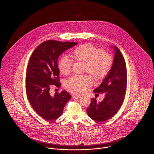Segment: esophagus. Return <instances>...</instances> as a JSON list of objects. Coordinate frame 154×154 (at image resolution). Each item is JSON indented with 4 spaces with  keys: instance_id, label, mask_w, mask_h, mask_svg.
<instances>
[{
    "instance_id": "1",
    "label": "esophagus",
    "mask_w": 154,
    "mask_h": 154,
    "mask_svg": "<svg viewBox=\"0 0 154 154\" xmlns=\"http://www.w3.org/2000/svg\"><path fill=\"white\" fill-rule=\"evenodd\" d=\"M73 97L74 99H80V98H81V96L73 95Z\"/></svg>"
}]
</instances>
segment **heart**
<instances>
[{"instance_id": "heart-1", "label": "heart", "mask_w": 154, "mask_h": 154, "mask_svg": "<svg viewBox=\"0 0 154 154\" xmlns=\"http://www.w3.org/2000/svg\"><path fill=\"white\" fill-rule=\"evenodd\" d=\"M72 56L77 60L85 63V72L96 79H102L110 72L113 60L110 54L90 44L81 45L72 52ZM73 60L66 55L60 57L58 61L59 72L67 75L70 73ZM92 81L88 75H74L65 82V88L70 92L81 94L85 93L91 85Z\"/></svg>"}]
</instances>
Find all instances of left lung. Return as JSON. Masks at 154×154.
Segmentation results:
<instances>
[{
    "instance_id": "1",
    "label": "left lung",
    "mask_w": 154,
    "mask_h": 154,
    "mask_svg": "<svg viewBox=\"0 0 154 154\" xmlns=\"http://www.w3.org/2000/svg\"><path fill=\"white\" fill-rule=\"evenodd\" d=\"M112 47L115 50L112 67L102 84L94 91L97 94L104 93L105 97L100 102H97L96 97L91 99L87 109L88 116L98 122L109 119L117 112L126 89L127 72L124 58L117 47Z\"/></svg>"
}]
</instances>
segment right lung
Here are the masks:
<instances>
[{
    "mask_svg": "<svg viewBox=\"0 0 154 154\" xmlns=\"http://www.w3.org/2000/svg\"><path fill=\"white\" fill-rule=\"evenodd\" d=\"M77 44L70 42L47 40L34 50L26 70V91L30 105L41 117L47 121L58 118L71 96L63 90L52 96V85L59 88V70L57 62L60 55Z\"/></svg>",
    "mask_w": 154,
    "mask_h": 154,
    "instance_id": "obj_1",
    "label": "right lung"
}]
</instances>
